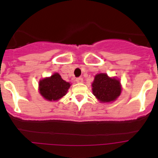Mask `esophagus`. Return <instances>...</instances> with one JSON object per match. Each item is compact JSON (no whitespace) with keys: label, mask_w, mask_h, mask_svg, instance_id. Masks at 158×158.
I'll return each instance as SVG.
<instances>
[{"label":"esophagus","mask_w":158,"mask_h":158,"mask_svg":"<svg viewBox=\"0 0 158 158\" xmlns=\"http://www.w3.org/2000/svg\"><path fill=\"white\" fill-rule=\"evenodd\" d=\"M76 81L77 82V83H82V82H83V78H82V77H77L76 79Z\"/></svg>","instance_id":"esophagus-1"}]
</instances>
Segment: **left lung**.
Segmentation results:
<instances>
[{"label": "left lung", "instance_id": "8db88e82", "mask_svg": "<svg viewBox=\"0 0 158 158\" xmlns=\"http://www.w3.org/2000/svg\"><path fill=\"white\" fill-rule=\"evenodd\" d=\"M93 94L100 103H111L117 100L122 92L120 81L116 77H109L107 73L96 74L92 83Z\"/></svg>", "mask_w": 158, "mask_h": 158}]
</instances>
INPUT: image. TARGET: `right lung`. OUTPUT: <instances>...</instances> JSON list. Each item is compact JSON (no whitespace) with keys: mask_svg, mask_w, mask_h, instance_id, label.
Here are the masks:
<instances>
[{"mask_svg":"<svg viewBox=\"0 0 158 158\" xmlns=\"http://www.w3.org/2000/svg\"><path fill=\"white\" fill-rule=\"evenodd\" d=\"M71 84L64 81L59 73H54L39 82V93L48 101H58L65 96Z\"/></svg>","mask_w":158,"mask_h":158,"instance_id":"obj_1","label":"right lung"}]
</instances>
